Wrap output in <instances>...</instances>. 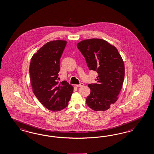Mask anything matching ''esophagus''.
Listing matches in <instances>:
<instances>
[{"label": "esophagus", "instance_id": "1", "mask_svg": "<svg viewBox=\"0 0 154 154\" xmlns=\"http://www.w3.org/2000/svg\"><path fill=\"white\" fill-rule=\"evenodd\" d=\"M83 86H84V84L83 83H81L80 84H79V85H75V86H77V87H79V88H80V87H82Z\"/></svg>", "mask_w": 154, "mask_h": 154}]
</instances>
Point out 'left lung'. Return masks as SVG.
Listing matches in <instances>:
<instances>
[{
  "mask_svg": "<svg viewBox=\"0 0 154 154\" xmlns=\"http://www.w3.org/2000/svg\"><path fill=\"white\" fill-rule=\"evenodd\" d=\"M89 70L97 73L96 84H89L86 104L94 111H105L118 100L125 77V65L117 48L104 40L91 38L77 45Z\"/></svg>",
  "mask_w": 154,
  "mask_h": 154,
  "instance_id": "left-lung-1",
  "label": "left lung"
}]
</instances>
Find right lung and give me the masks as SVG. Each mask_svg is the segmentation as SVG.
Returning <instances> with one entry per match:
<instances>
[{
	"label": "right lung",
	"mask_w": 154,
	"mask_h": 154,
	"mask_svg": "<svg viewBox=\"0 0 154 154\" xmlns=\"http://www.w3.org/2000/svg\"><path fill=\"white\" fill-rule=\"evenodd\" d=\"M66 45L64 40L46 43L33 55L29 66L34 94L43 106L53 112L68 106L73 91V87L66 81H58L60 58Z\"/></svg>",
	"instance_id": "right-lung-1"
}]
</instances>
